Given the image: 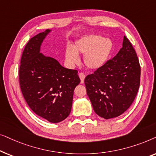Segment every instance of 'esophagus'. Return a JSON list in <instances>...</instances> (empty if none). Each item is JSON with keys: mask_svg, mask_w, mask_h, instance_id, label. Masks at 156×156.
Segmentation results:
<instances>
[{"mask_svg": "<svg viewBox=\"0 0 156 156\" xmlns=\"http://www.w3.org/2000/svg\"><path fill=\"white\" fill-rule=\"evenodd\" d=\"M79 76H80V78L81 83H82V84H83V83H84V79H85L84 74V73H82V72H81V73L79 74Z\"/></svg>", "mask_w": 156, "mask_h": 156, "instance_id": "obj_1", "label": "esophagus"}]
</instances>
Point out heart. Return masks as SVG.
<instances>
[{
  "label": "heart",
  "mask_w": 156,
  "mask_h": 156,
  "mask_svg": "<svg viewBox=\"0 0 156 156\" xmlns=\"http://www.w3.org/2000/svg\"><path fill=\"white\" fill-rule=\"evenodd\" d=\"M114 48L112 40L99 35L82 36L68 46L65 50V59L68 65L79 63V54L84 55V63L89 69L97 70L107 62Z\"/></svg>",
  "instance_id": "obj_1"
}]
</instances>
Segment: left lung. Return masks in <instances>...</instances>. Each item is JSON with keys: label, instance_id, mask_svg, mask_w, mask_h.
Masks as SVG:
<instances>
[{"label": "left lung", "instance_id": "1", "mask_svg": "<svg viewBox=\"0 0 156 156\" xmlns=\"http://www.w3.org/2000/svg\"><path fill=\"white\" fill-rule=\"evenodd\" d=\"M140 76L137 55L123 36L122 48L118 54L84 80L87 94L96 114L109 119L124 113L137 94Z\"/></svg>", "mask_w": 156, "mask_h": 156}]
</instances>
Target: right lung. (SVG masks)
I'll list each match as a JSON object with an SVG mask.
<instances>
[{
    "mask_svg": "<svg viewBox=\"0 0 156 156\" xmlns=\"http://www.w3.org/2000/svg\"><path fill=\"white\" fill-rule=\"evenodd\" d=\"M52 31L45 30L27 42L21 57L19 80L33 112L55 123L69 115L74 90L80 79L76 70L65 68L57 59L41 52L42 42Z\"/></svg>",
    "mask_w": 156,
    "mask_h": 156,
    "instance_id": "obj_1",
    "label": "right lung"
}]
</instances>
